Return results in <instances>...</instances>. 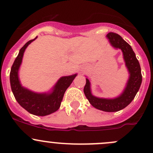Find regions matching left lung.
Here are the masks:
<instances>
[{"label": "left lung", "mask_w": 153, "mask_h": 153, "mask_svg": "<svg viewBox=\"0 0 153 153\" xmlns=\"http://www.w3.org/2000/svg\"><path fill=\"white\" fill-rule=\"evenodd\" d=\"M106 38L112 47L115 49H120L123 52L125 65L129 75L126 86L121 95L115 98H98L92 95L90 81L86 78L84 92L91 105L96 109L104 112H118L124 109L134 99L142 82V75L139 62L131 46L114 32L108 33Z\"/></svg>", "instance_id": "1"}]
</instances>
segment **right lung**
<instances>
[{"mask_svg":"<svg viewBox=\"0 0 153 153\" xmlns=\"http://www.w3.org/2000/svg\"><path fill=\"white\" fill-rule=\"evenodd\" d=\"M37 38L29 41L20 49L11 68L10 85L15 99L24 109L32 115L45 116L59 109L66 90L77 76V74L60 78L48 92H35L23 86L20 81L18 72L26 49Z\"/></svg>","mask_w":153,"mask_h":153,"instance_id":"obj_1","label":"right lung"}]
</instances>
